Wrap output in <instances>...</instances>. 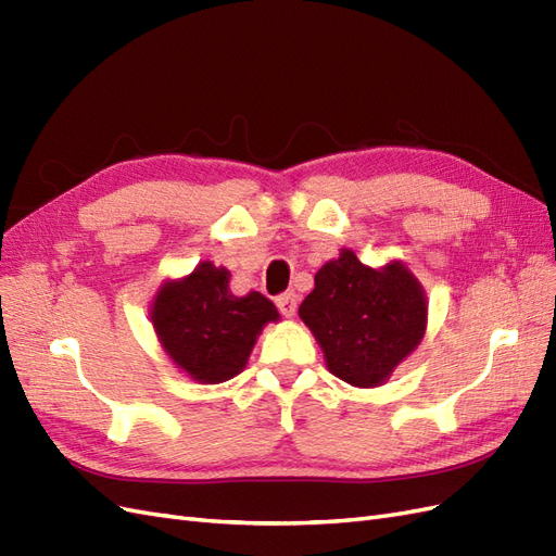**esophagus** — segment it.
Returning <instances> with one entry per match:
<instances>
[{
  "label": "esophagus",
  "instance_id": "1",
  "mask_svg": "<svg viewBox=\"0 0 556 556\" xmlns=\"http://www.w3.org/2000/svg\"><path fill=\"white\" fill-rule=\"evenodd\" d=\"M277 307H279V312L287 316V319H291V316H295V309H298V295L291 291V293H281V295H277Z\"/></svg>",
  "mask_w": 556,
  "mask_h": 556
}]
</instances>
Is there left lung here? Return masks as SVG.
<instances>
[{
	"instance_id": "left-lung-1",
	"label": "left lung",
	"mask_w": 556,
	"mask_h": 556,
	"mask_svg": "<svg viewBox=\"0 0 556 556\" xmlns=\"http://www.w3.org/2000/svg\"><path fill=\"white\" fill-rule=\"evenodd\" d=\"M319 342L328 370L352 387H379L419 346L428 303L419 279L401 263L363 265L342 249L314 275L298 309Z\"/></svg>"
}]
</instances>
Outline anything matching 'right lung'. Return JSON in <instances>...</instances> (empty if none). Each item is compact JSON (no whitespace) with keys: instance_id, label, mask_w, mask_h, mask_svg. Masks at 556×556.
<instances>
[{"instance_id":"1","label":"right lung","mask_w":556,"mask_h":556,"mask_svg":"<svg viewBox=\"0 0 556 556\" xmlns=\"http://www.w3.org/2000/svg\"><path fill=\"white\" fill-rule=\"evenodd\" d=\"M230 273L212 261L177 281H165L151 305V321L174 366L200 384H220L240 375L253 344L277 307L251 291L230 293Z\"/></svg>"}]
</instances>
